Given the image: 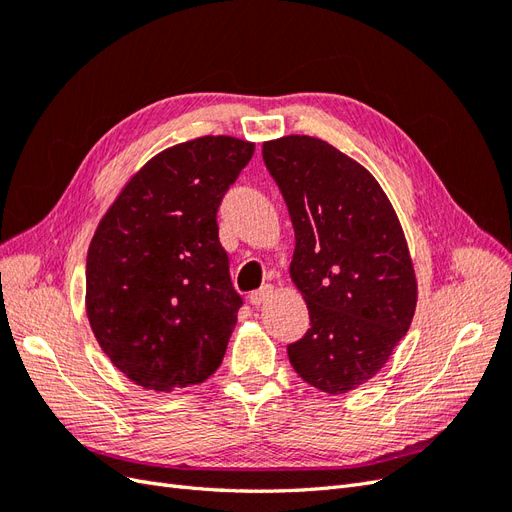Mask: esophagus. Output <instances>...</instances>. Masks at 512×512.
I'll return each mask as SVG.
<instances>
[{
  "instance_id": "esophagus-1",
  "label": "esophagus",
  "mask_w": 512,
  "mask_h": 512,
  "mask_svg": "<svg viewBox=\"0 0 512 512\" xmlns=\"http://www.w3.org/2000/svg\"><path fill=\"white\" fill-rule=\"evenodd\" d=\"M273 292H275L273 286H269V284L262 286V288H258V290H254V292L250 294V303L256 305V307L262 305V303H267V301L273 297Z\"/></svg>"
}]
</instances>
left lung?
I'll use <instances>...</instances> for the list:
<instances>
[{
  "instance_id": "obj_1",
  "label": "left lung",
  "mask_w": 512,
  "mask_h": 512,
  "mask_svg": "<svg viewBox=\"0 0 512 512\" xmlns=\"http://www.w3.org/2000/svg\"><path fill=\"white\" fill-rule=\"evenodd\" d=\"M294 228L290 277L309 329L288 344L294 371L339 395L374 378L410 329L416 280L404 230L378 181L312 136L262 145Z\"/></svg>"
}]
</instances>
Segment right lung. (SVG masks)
I'll use <instances>...</instances> for the list:
<instances>
[{"label":"right lung","mask_w":512,"mask_h":512,"mask_svg":"<svg viewBox=\"0 0 512 512\" xmlns=\"http://www.w3.org/2000/svg\"><path fill=\"white\" fill-rule=\"evenodd\" d=\"M254 143L200 136L151 158L106 211L87 252V316L132 382L175 391L220 367L243 305L218 209Z\"/></svg>","instance_id":"right-lung-1"}]
</instances>
